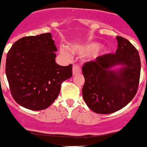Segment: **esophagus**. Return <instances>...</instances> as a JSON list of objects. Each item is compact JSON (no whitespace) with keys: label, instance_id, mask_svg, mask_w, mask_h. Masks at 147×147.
Masks as SVG:
<instances>
[{"label":"esophagus","instance_id":"34e87169","mask_svg":"<svg viewBox=\"0 0 147 147\" xmlns=\"http://www.w3.org/2000/svg\"><path fill=\"white\" fill-rule=\"evenodd\" d=\"M81 71V68L79 65H74L73 66V74H76L78 73H80Z\"/></svg>","mask_w":147,"mask_h":147}]
</instances>
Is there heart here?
<instances>
[{
    "mask_svg": "<svg viewBox=\"0 0 147 147\" xmlns=\"http://www.w3.org/2000/svg\"><path fill=\"white\" fill-rule=\"evenodd\" d=\"M99 48V44L98 43H91L90 44V45H87L86 47H84L82 49V51H88V52H90V51H95V50H97V49ZM61 51H62V53H63V54H65V51L64 50V49H62L61 50ZM105 50H102V53H105Z\"/></svg>",
    "mask_w": 147,
    "mask_h": 147,
    "instance_id": "obj_1",
    "label": "heart"
}]
</instances>
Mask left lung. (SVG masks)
Listing matches in <instances>:
<instances>
[{"instance_id": "8db88e82", "label": "left lung", "mask_w": 147, "mask_h": 147, "mask_svg": "<svg viewBox=\"0 0 147 147\" xmlns=\"http://www.w3.org/2000/svg\"><path fill=\"white\" fill-rule=\"evenodd\" d=\"M115 54L98 57L82 65L85 84L82 96L93 112L109 114L125 107L134 98L139 85L141 59L137 49L124 37L117 36ZM123 64L118 72L110 69Z\"/></svg>"}]
</instances>
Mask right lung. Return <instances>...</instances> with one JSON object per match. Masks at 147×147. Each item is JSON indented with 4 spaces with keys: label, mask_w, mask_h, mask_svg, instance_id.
<instances>
[{
    "label": "right lung",
    "mask_w": 147,
    "mask_h": 147,
    "mask_svg": "<svg viewBox=\"0 0 147 147\" xmlns=\"http://www.w3.org/2000/svg\"><path fill=\"white\" fill-rule=\"evenodd\" d=\"M57 50L51 33L24 37L8 51L6 74L15 102L32 110L49 107L57 98L62 83L72 76V65L55 62Z\"/></svg>",
    "instance_id": "obj_1"
}]
</instances>
